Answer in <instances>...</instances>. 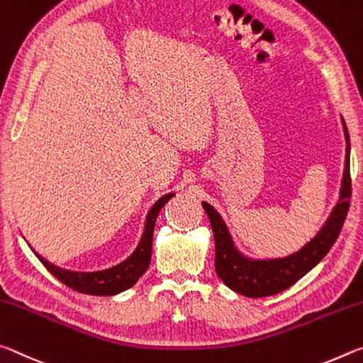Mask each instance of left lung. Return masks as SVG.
<instances>
[{
  "instance_id": "left-lung-1",
  "label": "left lung",
  "mask_w": 363,
  "mask_h": 363,
  "mask_svg": "<svg viewBox=\"0 0 363 363\" xmlns=\"http://www.w3.org/2000/svg\"><path fill=\"white\" fill-rule=\"evenodd\" d=\"M344 136H346V164L340 189V201L333 207L330 217L323 227L298 252L278 259L255 260L246 257L235 246L223 218L209 203L203 207L209 217L213 240H216V272L217 277L235 293L246 298H267L281 293L301 280L322 260L340 236L342 223L346 220L350 199V169L349 152L350 143L346 122L342 121Z\"/></svg>"
}]
</instances>
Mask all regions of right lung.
<instances>
[{
    "label": "right lung",
    "mask_w": 363,
    "mask_h": 363,
    "mask_svg": "<svg viewBox=\"0 0 363 363\" xmlns=\"http://www.w3.org/2000/svg\"><path fill=\"white\" fill-rule=\"evenodd\" d=\"M174 193H169L156 201V204L151 207V211L146 216L145 231L140 240V245L136 246L133 254L123 262L117 264L111 269L99 270V272H72L65 270L61 267L52 265L48 262L46 259L41 257L38 252L35 255L40 259V262L46 267V270L55 275L59 281L64 283L65 286L72 288L79 293L83 294H91V296H114L122 293L128 288H132L133 284L140 280L143 273L147 270L151 262V252H152V233H154V225H156L157 216L162 207L169 203V199Z\"/></svg>",
    "instance_id": "obj_1"
}]
</instances>
